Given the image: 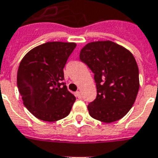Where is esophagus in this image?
I'll return each mask as SVG.
<instances>
[{
	"instance_id": "esophagus-1",
	"label": "esophagus",
	"mask_w": 158,
	"mask_h": 158,
	"mask_svg": "<svg viewBox=\"0 0 158 158\" xmlns=\"http://www.w3.org/2000/svg\"><path fill=\"white\" fill-rule=\"evenodd\" d=\"M76 96H77V97L79 99H81V97H82V96H81V91H77V92H76Z\"/></svg>"
}]
</instances>
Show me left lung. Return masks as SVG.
<instances>
[{
    "label": "left lung",
    "mask_w": 158,
    "mask_h": 158,
    "mask_svg": "<svg viewBox=\"0 0 158 158\" xmlns=\"http://www.w3.org/2000/svg\"><path fill=\"white\" fill-rule=\"evenodd\" d=\"M80 59L94 73L96 98L87 109L92 118L112 123L132 108L139 89V68L131 52L111 41L89 43Z\"/></svg>",
    "instance_id": "8db88e82"
}]
</instances>
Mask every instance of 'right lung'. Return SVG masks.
Segmentation results:
<instances>
[{
	"instance_id": "obj_1",
	"label": "right lung",
	"mask_w": 158,
	"mask_h": 158,
	"mask_svg": "<svg viewBox=\"0 0 158 158\" xmlns=\"http://www.w3.org/2000/svg\"><path fill=\"white\" fill-rule=\"evenodd\" d=\"M76 46L74 43H45L21 60L17 85L24 106L36 118L54 122L70 113L76 97L62 82L63 68Z\"/></svg>"
}]
</instances>
